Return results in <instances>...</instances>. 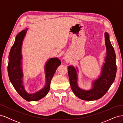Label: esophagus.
<instances>
[{
    "instance_id": "obj_1",
    "label": "esophagus",
    "mask_w": 123,
    "mask_h": 123,
    "mask_svg": "<svg viewBox=\"0 0 123 123\" xmlns=\"http://www.w3.org/2000/svg\"><path fill=\"white\" fill-rule=\"evenodd\" d=\"M65 61L66 62H69V57L67 55H66V56H65Z\"/></svg>"
}]
</instances>
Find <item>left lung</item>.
Wrapping results in <instances>:
<instances>
[{
  "label": "left lung",
  "instance_id": "1",
  "mask_svg": "<svg viewBox=\"0 0 123 123\" xmlns=\"http://www.w3.org/2000/svg\"><path fill=\"white\" fill-rule=\"evenodd\" d=\"M105 42L106 48L105 62L102 68L100 75L92 83L90 90H85L80 89L77 85V74L79 72L73 66L68 67L69 79L72 90L78 98L85 100L91 101L101 98L110 88L115 80L117 73L116 56L114 50L109 40V35L105 33Z\"/></svg>",
  "mask_w": 123,
  "mask_h": 123
}]
</instances>
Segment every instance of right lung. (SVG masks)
<instances>
[{
	"label": "right lung",
	"mask_w": 123,
	"mask_h": 123,
	"mask_svg": "<svg viewBox=\"0 0 123 123\" xmlns=\"http://www.w3.org/2000/svg\"><path fill=\"white\" fill-rule=\"evenodd\" d=\"M27 29L21 31L16 36L15 40L11 48L9 55L8 72L10 81L18 93L27 101H37L46 96L49 92L51 80L57 67L61 64V62L57 57L50 58L44 67L46 73L45 86L35 93L30 94L26 91L23 85L21 48Z\"/></svg>",
	"instance_id": "add662e5"
}]
</instances>
